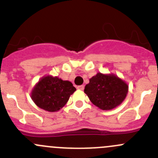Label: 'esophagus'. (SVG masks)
Wrapping results in <instances>:
<instances>
[{
	"label": "esophagus",
	"mask_w": 158,
	"mask_h": 158,
	"mask_svg": "<svg viewBox=\"0 0 158 158\" xmlns=\"http://www.w3.org/2000/svg\"><path fill=\"white\" fill-rule=\"evenodd\" d=\"M77 89H79V90H83V89H84V85H78Z\"/></svg>",
	"instance_id": "34e87169"
}]
</instances>
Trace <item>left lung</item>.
Wrapping results in <instances>:
<instances>
[{
  "mask_svg": "<svg viewBox=\"0 0 158 158\" xmlns=\"http://www.w3.org/2000/svg\"><path fill=\"white\" fill-rule=\"evenodd\" d=\"M128 89V85L118 76L98 73L89 79L84 92L97 107L102 110H111L123 102Z\"/></svg>",
  "mask_w": 158,
  "mask_h": 158,
  "instance_id": "obj_1",
  "label": "left lung"
}]
</instances>
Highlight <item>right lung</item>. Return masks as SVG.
I'll list each match as a JSON object with an SVG mask.
<instances>
[{"instance_id":"obj_1","label":"right lung","mask_w":158,"mask_h":158,"mask_svg":"<svg viewBox=\"0 0 158 158\" xmlns=\"http://www.w3.org/2000/svg\"><path fill=\"white\" fill-rule=\"evenodd\" d=\"M76 89L72 82L58 77L46 76L39 81L32 92L35 104L46 111H56L63 107Z\"/></svg>"}]
</instances>
